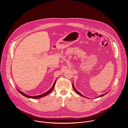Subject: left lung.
I'll use <instances>...</instances> for the list:
<instances>
[{
    "mask_svg": "<svg viewBox=\"0 0 128 128\" xmlns=\"http://www.w3.org/2000/svg\"><path fill=\"white\" fill-rule=\"evenodd\" d=\"M72 86H73V89H74V90L76 92H77L78 94H79V95H80L81 96H83V97H85V96H84L83 95H82L80 92H79L78 91H77L76 90V89L75 88V87H74V85H73V84H72ZM106 94H102V95H100V96H98V98H99V97H101V96H104V95H105ZM85 98H86V97H85Z\"/></svg>",
    "mask_w": 128,
    "mask_h": 128,
    "instance_id": "left-lung-1",
    "label": "left lung"
}]
</instances>
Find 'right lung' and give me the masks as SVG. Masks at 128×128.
Masks as SVG:
<instances>
[{"label": "right lung", "instance_id": "obj_1", "mask_svg": "<svg viewBox=\"0 0 128 128\" xmlns=\"http://www.w3.org/2000/svg\"><path fill=\"white\" fill-rule=\"evenodd\" d=\"M56 81V80H55V82H54V84H53V85L52 87V88H51L49 91H48L47 92H45V93H44V94H42L39 95V96H28V95H27V94H25L24 93V92H22L19 91L18 90V92H20L22 95H23L24 96H26V98H35V99L39 98H42V97H43V96H46V95H47L48 94H49L50 92H51L53 91V89H54V87H55Z\"/></svg>", "mask_w": 128, "mask_h": 128}]
</instances>
